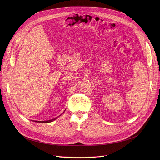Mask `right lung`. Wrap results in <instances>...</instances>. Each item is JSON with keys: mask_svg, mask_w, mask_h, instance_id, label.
<instances>
[{"mask_svg": "<svg viewBox=\"0 0 160 160\" xmlns=\"http://www.w3.org/2000/svg\"><path fill=\"white\" fill-rule=\"evenodd\" d=\"M56 118H57V117H56V118H53V119H52V120H47V121H35V120H33V122H39V123H49V122H53V121H54V120H55Z\"/></svg>", "mask_w": 160, "mask_h": 160, "instance_id": "1", "label": "right lung"}]
</instances>
